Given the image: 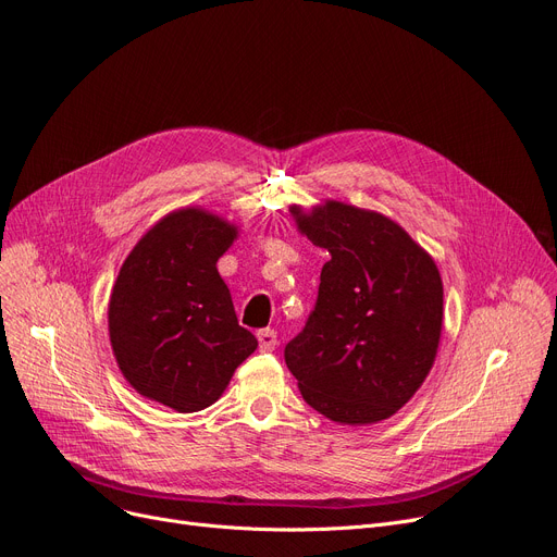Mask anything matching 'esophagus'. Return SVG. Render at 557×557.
<instances>
[{
  "instance_id": "esophagus-1",
  "label": "esophagus",
  "mask_w": 557,
  "mask_h": 557,
  "mask_svg": "<svg viewBox=\"0 0 557 557\" xmlns=\"http://www.w3.org/2000/svg\"><path fill=\"white\" fill-rule=\"evenodd\" d=\"M257 338H259V348H261L263 352L275 350V346H277V332H275V330H271V327L259 330V332H257Z\"/></svg>"
}]
</instances>
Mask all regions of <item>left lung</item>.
<instances>
[{"label":"left lung","mask_w":557,"mask_h":557,"mask_svg":"<svg viewBox=\"0 0 557 557\" xmlns=\"http://www.w3.org/2000/svg\"><path fill=\"white\" fill-rule=\"evenodd\" d=\"M298 230L330 259L319 298L284 348L317 412L336 423L389 419L417 394L437 357L444 286L437 263L377 211L327 200L292 207Z\"/></svg>","instance_id":"8db88e82"}]
</instances>
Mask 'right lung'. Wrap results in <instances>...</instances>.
<instances>
[{"label": "right lung", "mask_w": 557, "mask_h": 557, "mask_svg": "<svg viewBox=\"0 0 557 557\" xmlns=\"http://www.w3.org/2000/svg\"><path fill=\"white\" fill-rule=\"evenodd\" d=\"M236 234L205 209H177L138 240L113 284L109 336L117 367L140 396L175 412L213 405L257 348L215 269Z\"/></svg>", "instance_id": "obj_1"}]
</instances>
